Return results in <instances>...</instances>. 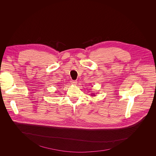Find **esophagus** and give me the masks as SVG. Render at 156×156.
<instances>
[{"instance_id": "obj_1", "label": "esophagus", "mask_w": 156, "mask_h": 156, "mask_svg": "<svg viewBox=\"0 0 156 156\" xmlns=\"http://www.w3.org/2000/svg\"><path fill=\"white\" fill-rule=\"evenodd\" d=\"M70 82L71 83V84H73V85H76L77 84V83L76 80H71Z\"/></svg>"}]
</instances>
